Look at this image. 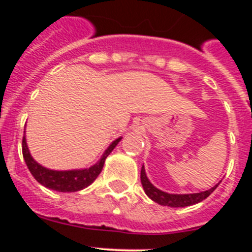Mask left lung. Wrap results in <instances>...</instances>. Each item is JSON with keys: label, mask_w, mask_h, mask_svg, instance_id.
<instances>
[{"label": "left lung", "mask_w": 252, "mask_h": 252, "mask_svg": "<svg viewBox=\"0 0 252 252\" xmlns=\"http://www.w3.org/2000/svg\"><path fill=\"white\" fill-rule=\"evenodd\" d=\"M141 184L142 188L145 190L146 195H148L150 199H153L154 202L161 204V206H168V207H187L192 206V204L199 203L203 199H206L211 193L220 186V183L216 184L213 188L208 189V190H204L201 193H193V194H170V193L162 192L160 189H158L157 187H154L150 183V180L148 179L145 173V168L142 165L141 168Z\"/></svg>", "instance_id": "left-lung-1"}]
</instances>
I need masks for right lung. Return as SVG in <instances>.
Instances as JSON below:
<instances>
[{
  "label": "right lung",
  "instance_id": "obj_1",
  "mask_svg": "<svg viewBox=\"0 0 252 252\" xmlns=\"http://www.w3.org/2000/svg\"><path fill=\"white\" fill-rule=\"evenodd\" d=\"M121 139L122 137L116 139L107 148V150L104 151V154L97 164L92 165L91 168L78 169V170H51V169L44 168L43 165H40L39 162L35 161L30 155V151H29L28 145H26L25 136L22 139V155H24L26 165H28L32 177L41 186L53 189V190H57V192H77V190L87 188L90 184L94 182L95 178L98 177L99 173L102 171L106 158L112 153V150L121 141Z\"/></svg>",
  "mask_w": 252,
  "mask_h": 252
}]
</instances>
